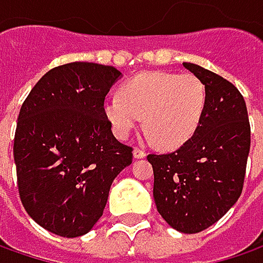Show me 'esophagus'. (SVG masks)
<instances>
[{
    "label": "esophagus",
    "instance_id": "obj_1",
    "mask_svg": "<svg viewBox=\"0 0 263 263\" xmlns=\"http://www.w3.org/2000/svg\"><path fill=\"white\" fill-rule=\"evenodd\" d=\"M133 156H135V159H143L146 156V151L143 148H135Z\"/></svg>",
    "mask_w": 263,
    "mask_h": 263
}]
</instances>
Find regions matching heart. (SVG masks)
<instances>
[{
    "mask_svg": "<svg viewBox=\"0 0 263 263\" xmlns=\"http://www.w3.org/2000/svg\"><path fill=\"white\" fill-rule=\"evenodd\" d=\"M206 102L202 81L192 73H142L107 97L104 115L118 138H127L143 117L145 130L163 148H177L196 132Z\"/></svg>",
    "mask_w": 263,
    "mask_h": 263,
    "instance_id": "1",
    "label": "heart"
}]
</instances>
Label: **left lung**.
<instances>
[{
  "mask_svg": "<svg viewBox=\"0 0 263 263\" xmlns=\"http://www.w3.org/2000/svg\"><path fill=\"white\" fill-rule=\"evenodd\" d=\"M205 85L206 102L196 132L177 151L148 154L160 216L182 234H197L224 216L241 196L250 151L244 97L224 78L182 63Z\"/></svg>",
  "mask_w": 263,
  "mask_h": 263,
  "instance_id": "8db88e82",
  "label": "left lung"
}]
</instances>
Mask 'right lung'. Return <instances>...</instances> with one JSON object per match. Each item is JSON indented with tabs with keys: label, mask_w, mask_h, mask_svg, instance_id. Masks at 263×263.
Returning <instances> with one entry per match:
<instances>
[{
	"label": "right lung",
	"mask_w": 263,
	"mask_h": 263,
	"mask_svg": "<svg viewBox=\"0 0 263 263\" xmlns=\"http://www.w3.org/2000/svg\"><path fill=\"white\" fill-rule=\"evenodd\" d=\"M121 76L112 66L68 63L49 70L21 107L13 156L24 208L64 238L92 229L133 148L114 136L104 99Z\"/></svg>",
	"instance_id": "obj_1"
}]
</instances>
